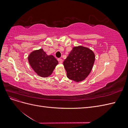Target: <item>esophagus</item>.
Segmentation results:
<instances>
[{
  "instance_id": "1",
  "label": "esophagus",
  "mask_w": 128,
  "mask_h": 128,
  "mask_svg": "<svg viewBox=\"0 0 128 128\" xmlns=\"http://www.w3.org/2000/svg\"><path fill=\"white\" fill-rule=\"evenodd\" d=\"M58 61H59V62L60 64H62V59H60V58H59V59H58Z\"/></svg>"
}]
</instances>
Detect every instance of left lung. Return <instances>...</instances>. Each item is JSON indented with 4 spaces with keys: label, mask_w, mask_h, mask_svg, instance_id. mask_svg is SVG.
I'll return each mask as SVG.
<instances>
[{
    "label": "left lung",
    "mask_w": 128,
    "mask_h": 128,
    "mask_svg": "<svg viewBox=\"0 0 128 128\" xmlns=\"http://www.w3.org/2000/svg\"><path fill=\"white\" fill-rule=\"evenodd\" d=\"M94 61V53L90 48L74 47L63 63L67 77L76 82L84 80L92 70Z\"/></svg>",
    "instance_id": "1"
}]
</instances>
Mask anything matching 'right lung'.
I'll return each instance as SVG.
<instances>
[{
  "mask_svg": "<svg viewBox=\"0 0 128 128\" xmlns=\"http://www.w3.org/2000/svg\"><path fill=\"white\" fill-rule=\"evenodd\" d=\"M28 59L34 72L42 77L51 75L58 64V60L53 56H48L42 48L32 51Z\"/></svg>",
  "mask_w": 128,
  "mask_h": 128,
  "instance_id": "add662e5",
  "label": "right lung"
}]
</instances>
